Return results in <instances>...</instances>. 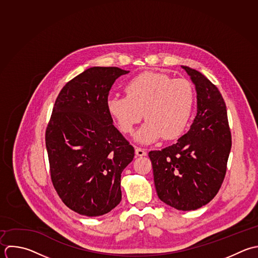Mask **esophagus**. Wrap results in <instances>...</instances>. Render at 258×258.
Here are the masks:
<instances>
[{"instance_id":"1","label":"esophagus","mask_w":258,"mask_h":258,"mask_svg":"<svg viewBox=\"0 0 258 258\" xmlns=\"http://www.w3.org/2000/svg\"><path fill=\"white\" fill-rule=\"evenodd\" d=\"M136 155H137L138 157H144V156L147 155V152H146L144 149L137 147V148H136Z\"/></svg>"}]
</instances>
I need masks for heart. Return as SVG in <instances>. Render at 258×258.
I'll use <instances>...</instances> for the list:
<instances>
[{
  "label": "heart",
  "instance_id": "1",
  "mask_svg": "<svg viewBox=\"0 0 258 258\" xmlns=\"http://www.w3.org/2000/svg\"><path fill=\"white\" fill-rule=\"evenodd\" d=\"M126 96L112 95L106 107L118 128L134 133L143 118L147 121L136 135V141L149 145L162 137L174 140L182 135L192 115L195 92L184 78L173 79L159 72H144L124 86Z\"/></svg>",
  "mask_w": 258,
  "mask_h": 258
}]
</instances>
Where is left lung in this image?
I'll return each mask as SVG.
<instances>
[{"instance_id": "left-lung-1", "label": "left lung", "mask_w": 258, "mask_h": 258, "mask_svg": "<svg viewBox=\"0 0 258 258\" xmlns=\"http://www.w3.org/2000/svg\"><path fill=\"white\" fill-rule=\"evenodd\" d=\"M195 84L197 114L187 134L161 151H151L154 182L167 205L191 211L218 193L227 169L231 133L224 99L201 72L182 66Z\"/></svg>"}]
</instances>
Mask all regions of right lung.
I'll return each mask as SVG.
<instances>
[{"instance_id":"obj_1","label":"right lung","mask_w":258,"mask_h":258,"mask_svg":"<svg viewBox=\"0 0 258 258\" xmlns=\"http://www.w3.org/2000/svg\"><path fill=\"white\" fill-rule=\"evenodd\" d=\"M128 72L88 68L56 98L45 135L51 180L63 203L80 215H104L121 200V172L135 149L112 124L106 101L114 81Z\"/></svg>"}]
</instances>
